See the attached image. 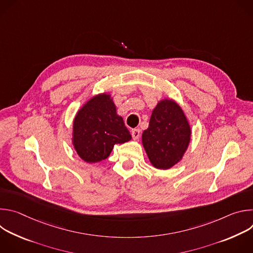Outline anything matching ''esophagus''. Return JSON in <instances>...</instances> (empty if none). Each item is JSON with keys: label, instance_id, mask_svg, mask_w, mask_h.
<instances>
[{"label": "esophagus", "instance_id": "34e87169", "mask_svg": "<svg viewBox=\"0 0 253 253\" xmlns=\"http://www.w3.org/2000/svg\"><path fill=\"white\" fill-rule=\"evenodd\" d=\"M131 134H132V138L134 140H137L140 137V130L139 129H132Z\"/></svg>", "mask_w": 253, "mask_h": 253}]
</instances>
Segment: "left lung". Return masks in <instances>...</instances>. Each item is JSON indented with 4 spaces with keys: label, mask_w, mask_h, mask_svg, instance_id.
Listing matches in <instances>:
<instances>
[{
    "label": "left lung",
    "mask_w": 253,
    "mask_h": 253,
    "mask_svg": "<svg viewBox=\"0 0 253 253\" xmlns=\"http://www.w3.org/2000/svg\"><path fill=\"white\" fill-rule=\"evenodd\" d=\"M190 127L177 103L160 101L152 112L142 143L152 165L169 169L182 158L190 141Z\"/></svg>",
    "instance_id": "8db88e82"
}]
</instances>
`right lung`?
<instances>
[{"instance_id": "add662e5", "label": "right lung", "mask_w": 253, "mask_h": 253, "mask_svg": "<svg viewBox=\"0 0 253 253\" xmlns=\"http://www.w3.org/2000/svg\"><path fill=\"white\" fill-rule=\"evenodd\" d=\"M131 139L122 117L109 95L101 94L89 100L77 113L73 126V143L78 155L95 163L110 155L115 144Z\"/></svg>"}]
</instances>
